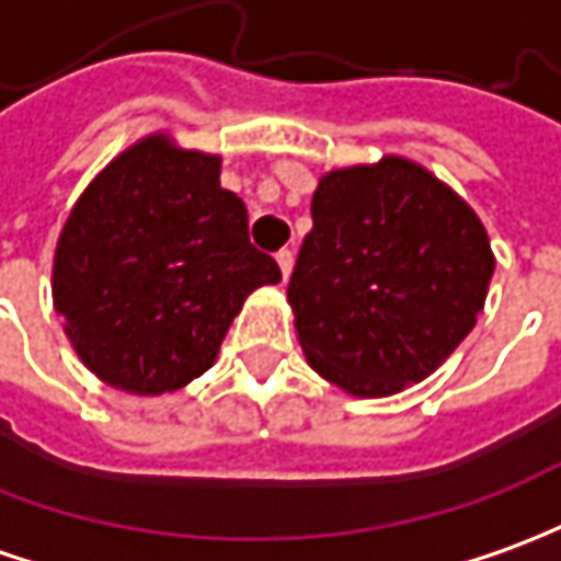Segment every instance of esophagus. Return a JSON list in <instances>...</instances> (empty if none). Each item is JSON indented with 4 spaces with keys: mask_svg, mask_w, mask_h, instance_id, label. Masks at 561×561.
I'll return each mask as SVG.
<instances>
[{
    "mask_svg": "<svg viewBox=\"0 0 561 561\" xmlns=\"http://www.w3.org/2000/svg\"><path fill=\"white\" fill-rule=\"evenodd\" d=\"M276 264H279L282 270V279H288V276H291V270H295V251L282 249L279 254H276Z\"/></svg>",
    "mask_w": 561,
    "mask_h": 561,
    "instance_id": "obj_1",
    "label": "esophagus"
}]
</instances>
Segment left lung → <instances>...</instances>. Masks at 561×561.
Here are the masks:
<instances>
[{"mask_svg": "<svg viewBox=\"0 0 561 561\" xmlns=\"http://www.w3.org/2000/svg\"><path fill=\"white\" fill-rule=\"evenodd\" d=\"M489 232L467 199L405 156L334 169L288 282L316 375L359 399L421 383L485 307Z\"/></svg>", "mask_w": 561, "mask_h": 561, "instance_id": "obj_1", "label": "left lung"}]
</instances>
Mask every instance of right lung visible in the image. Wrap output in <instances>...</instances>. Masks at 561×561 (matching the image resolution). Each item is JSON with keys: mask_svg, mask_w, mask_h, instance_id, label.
I'll use <instances>...</instances> for the list:
<instances>
[{"mask_svg": "<svg viewBox=\"0 0 561 561\" xmlns=\"http://www.w3.org/2000/svg\"><path fill=\"white\" fill-rule=\"evenodd\" d=\"M282 279L220 186V156L152 131L110 159L57 236L51 297L104 383L162 396L205 375L245 297Z\"/></svg>", "mask_w": 561, "mask_h": 561, "instance_id": "right-lung-1", "label": "right lung"}]
</instances>
